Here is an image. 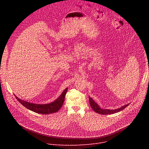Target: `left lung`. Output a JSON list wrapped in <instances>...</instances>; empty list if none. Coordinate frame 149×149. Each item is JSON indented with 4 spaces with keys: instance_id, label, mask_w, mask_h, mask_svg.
I'll return each mask as SVG.
<instances>
[{
    "instance_id": "8db88e82",
    "label": "left lung",
    "mask_w": 149,
    "mask_h": 149,
    "mask_svg": "<svg viewBox=\"0 0 149 149\" xmlns=\"http://www.w3.org/2000/svg\"><path fill=\"white\" fill-rule=\"evenodd\" d=\"M89 101H90V104L91 105V108L95 113L100 114H103V115L111 114H115L116 113H118V112L123 110V109H124L126 107H127V106L130 104V103L125 104V105L122 106V107H121L120 108H118L117 109L110 110V109H104L102 108H101L100 106L99 105H98L94 101V100L92 98H91L90 97H89Z\"/></svg>"
}]
</instances>
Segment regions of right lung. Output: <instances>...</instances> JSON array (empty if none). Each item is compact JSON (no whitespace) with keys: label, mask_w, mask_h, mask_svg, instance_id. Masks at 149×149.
<instances>
[{"label":"right lung","mask_w":149,"mask_h":149,"mask_svg":"<svg viewBox=\"0 0 149 149\" xmlns=\"http://www.w3.org/2000/svg\"><path fill=\"white\" fill-rule=\"evenodd\" d=\"M67 90L68 88H66L59 95V97L54 101L49 104H45L31 103L19 98L15 95V96L17 100V101H19V102L21 104L24 105V107H25L28 110L39 114H49L56 113L60 110L63 104V102H64L65 97L67 92Z\"/></svg>","instance_id":"right-lung-1"}]
</instances>
